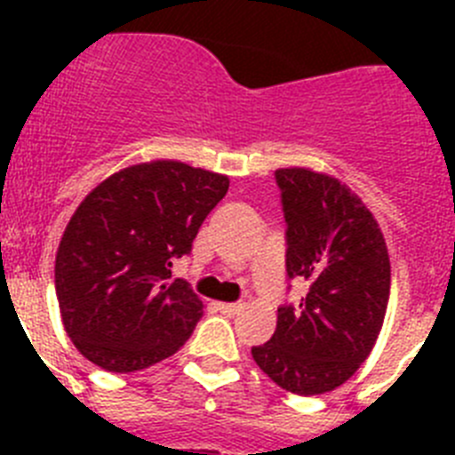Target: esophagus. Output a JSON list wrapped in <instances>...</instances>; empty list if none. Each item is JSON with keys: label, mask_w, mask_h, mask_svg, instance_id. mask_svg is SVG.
I'll return each instance as SVG.
<instances>
[{"label": "esophagus", "mask_w": 455, "mask_h": 455, "mask_svg": "<svg viewBox=\"0 0 455 455\" xmlns=\"http://www.w3.org/2000/svg\"><path fill=\"white\" fill-rule=\"evenodd\" d=\"M219 309L223 315H236L241 309V303H219Z\"/></svg>", "instance_id": "esophagus-1"}]
</instances>
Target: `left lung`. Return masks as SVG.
I'll return each mask as SVG.
<instances>
[{
	"mask_svg": "<svg viewBox=\"0 0 455 455\" xmlns=\"http://www.w3.org/2000/svg\"><path fill=\"white\" fill-rule=\"evenodd\" d=\"M287 275L307 283L280 305L271 339L252 357L273 383L300 396L347 383L371 353L389 300V255L373 214L339 180L280 168Z\"/></svg>",
	"mask_w": 455,
	"mask_h": 455,
	"instance_id": "1",
	"label": "left lung"
}]
</instances>
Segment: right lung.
<instances>
[{
  "mask_svg": "<svg viewBox=\"0 0 455 455\" xmlns=\"http://www.w3.org/2000/svg\"><path fill=\"white\" fill-rule=\"evenodd\" d=\"M230 180L156 159L114 172L72 214L56 251L63 328L86 360L130 373L178 353L203 316L188 283L168 284Z\"/></svg>",
  "mask_w": 455,
  "mask_h": 455,
  "instance_id": "add662e5",
  "label": "right lung"
}]
</instances>
